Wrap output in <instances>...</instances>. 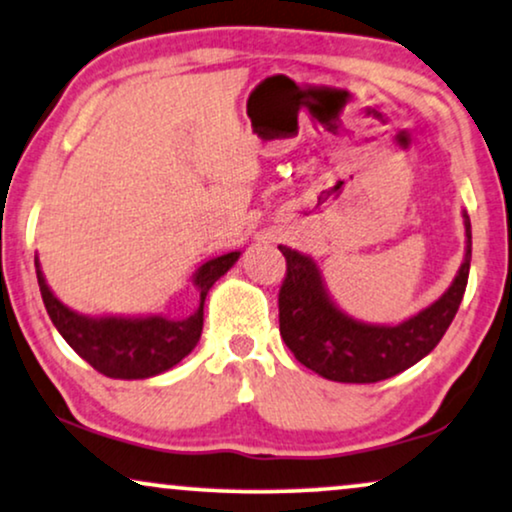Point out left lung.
Listing matches in <instances>:
<instances>
[{"instance_id":"obj_1","label":"left lung","mask_w":512,"mask_h":512,"mask_svg":"<svg viewBox=\"0 0 512 512\" xmlns=\"http://www.w3.org/2000/svg\"><path fill=\"white\" fill-rule=\"evenodd\" d=\"M465 258L451 287L434 304L399 325H372L351 318L332 301L311 256L280 246L287 277L280 287V334L294 358L332 382L370 384L399 375L441 342L468 287L472 230L463 211Z\"/></svg>"}]
</instances>
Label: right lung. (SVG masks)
I'll use <instances>...</instances> for the list:
<instances>
[{"label":"right lung","instance_id":"right-lung-1","mask_svg":"<svg viewBox=\"0 0 512 512\" xmlns=\"http://www.w3.org/2000/svg\"><path fill=\"white\" fill-rule=\"evenodd\" d=\"M237 258L239 251L211 258L192 275V285L199 292V306L187 318H168L161 313L142 315V318H123V315L90 318L71 311L56 299L44 280L37 258L35 270L49 318L80 358L113 380H147L175 368L199 344L208 289L235 266Z\"/></svg>","mask_w":512,"mask_h":512}]
</instances>
